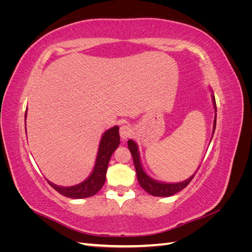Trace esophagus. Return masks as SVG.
Instances as JSON below:
<instances>
[{"instance_id": "esophagus-1", "label": "esophagus", "mask_w": 252, "mask_h": 252, "mask_svg": "<svg viewBox=\"0 0 252 252\" xmlns=\"http://www.w3.org/2000/svg\"><path fill=\"white\" fill-rule=\"evenodd\" d=\"M131 133H132V128L130 127V125L124 124L120 127V135L122 139H124V140L128 139L129 136L131 135Z\"/></svg>"}]
</instances>
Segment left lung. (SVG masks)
<instances>
[{
	"label": "left lung",
	"mask_w": 252,
	"mask_h": 252,
	"mask_svg": "<svg viewBox=\"0 0 252 252\" xmlns=\"http://www.w3.org/2000/svg\"><path fill=\"white\" fill-rule=\"evenodd\" d=\"M212 98H213V104H215V108L217 110L215 95H212ZM216 124H217V117L215 119V123H213V132H215V130H216ZM127 144H128V148H129V150H130L132 158H133V163H134V167L136 170V178H138L139 184L141 185V187L145 190V191L148 192L149 194L155 195V196L173 195L175 193H178L179 191H181L182 189H184L194 178L195 173L192 175V177L187 179L186 181H183L181 183H174V184L159 183V182H157L155 180L150 179L148 175L145 173L143 167L141 165L139 150H138V146H136V144L132 140H129Z\"/></svg>",
	"instance_id": "8db88e82"
}]
</instances>
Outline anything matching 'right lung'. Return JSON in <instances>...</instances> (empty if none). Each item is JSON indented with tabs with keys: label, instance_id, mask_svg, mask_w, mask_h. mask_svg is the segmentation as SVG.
<instances>
[{
	"label": "right lung",
	"instance_id": "right-lung-1",
	"mask_svg": "<svg viewBox=\"0 0 252 252\" xmlns=\"http://www.w3.org/2000/svg\"><path fill=\"white\" fill-rule=\"evenodd\" d=\"M119 144V127L114 126L108 129V130L103 134L100 143V147H98L97 151L94 168L93 170V173L89 175V178L87 180L82 182L79 185H74L71 187H60L47 181L48 184L53 189H56L59 193L64 196L70 197V199H85V197L94 195L95 193L100 191L104 185L109 159L113 154V151L118 148Z\"/></svg>",
	"mask_w": 252,
	"mask_h": 252
}]
</instances>
